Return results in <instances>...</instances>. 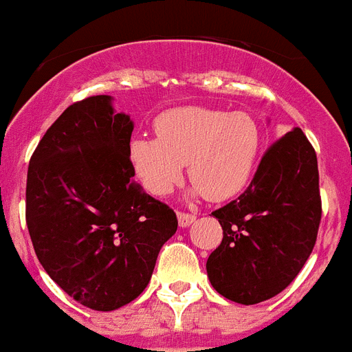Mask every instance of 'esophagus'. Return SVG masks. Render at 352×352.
<instances>
[{"label": "esophagus", "instance_id": "1", "mask_svg": "<svg viewBox=\"0 0 352 352\" xmlns=\"http://www.w3.org/2000/svg\"><path fill=\"white\" fill-rule=\"evenodd\" d=\"M195 219H197V217H195L194 213H185V211H178V223H179V227L192 226V223L195 222Z\"/></svg>", "mask_w": 352, "mask_h": 352}]
</instances>
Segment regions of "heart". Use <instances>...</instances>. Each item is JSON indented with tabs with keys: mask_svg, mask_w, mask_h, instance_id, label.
<instances>
[{
	"mask_svg": "<svg viewBox=\"0 0 352 352\" xmlns=\"http://www.w3.org/2000/svg\"><path fill=\"white\" fill-rule=\"evenodd\" d=\"M157 139L133 138L129 160L149 194L166 197L182 183L185 164L192 192L210 201H227L243 190L256 170L263 130L245 111L185 105L158 114Z\"/></svg>",
	"mask_w": 352,
	"mask_h": 352,
	"instance_id": "1",
	"label": "heart"
}]
</instances>
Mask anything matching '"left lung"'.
<instances>
[{"label": "left lung", "mask_w": 352, "mask_h": 352, "mask_svg": "<svg viewBox=\"0 0 352 352\" xmlns=\"http://www.w3.org/2000/svg\"><path fill=\"white\" fill-rule=\"evenodd\" d=\"M211 214L223 231L206 263L214 291L241 305L284 291L312 254L321 222L317 157L301 129L278 139L247 190Z\"/></svg>", "instance_id": "8db88e82"}]
</instances>
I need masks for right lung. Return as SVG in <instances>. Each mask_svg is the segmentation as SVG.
<instances>
[{
	"label": "right lung",
	"instance_id": "obj_1",
	"mask_svg": "<svg viewBox=\"0 0 352 352\" xmlns=\"http://www.w3.org/2000/svg\"><path fill=\"white\" fill-rule=\"evenodd\" d=\"M133 121L113 98L72 104L30 160L26 223L40 264L68 296L100 312L130 303L148 285L178 219L133 182Z\"/></svg>",
	"mask_w": 352,
	"mask_h": 352
}]
</instances>
